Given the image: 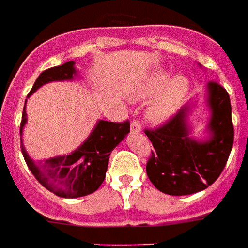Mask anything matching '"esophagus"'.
I'll list each match as a JSON object with an SVG mask.
<instances>
[{"mask_svg":"<svg viewBox=\"0 0 248 248\" xmlns=\"http://www.w3.org/2000/svg\"><path fill=\"white\" fill-rule=\"evenodd\" d=\"M130 129L133 133H140V122L138 119H134L133 122L130 123Z\"/></svg>","mask_w":248,"mask_h":248,"instance_id":"1","label":"esophagus"}]
</instances>
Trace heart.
<instances>
[{"instance_id": "1", "label": "heart", "mask_w": 248, "mask_h": 248, "mask_svg": "<svg viewBox=\"0 0 248 248\" xmlns=\"http://www.w3.org/2000/svg\"><path fill=\"white\" fill-rule=\"evenodd\" d=\"M168 79H169V73L157 71L148 79V82L146 83L143 91L140 93L142 97H151L163 90L156 97L148 111L150 119L156 123L164 122L177 111L189 88L188 79L184 75H178L173 78L166 86L165 84ZM164 85L166 87H164Z\"/></svg>"}]
</instances>
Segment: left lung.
Wrapping results in <instances>:
<instances>
[{"mask_svg":"<svg viewBox=\"0 0 248 248\" xmlns=\"http://www.w3.org/2000/svg\"><path fill=\"white\" fill-rule=\"evenodd\" d=\"M207 93L213 112L209 124L213 136L207 142L188 137L187 105L160 126L144 129L154 146L146 171L162 193L184 196L203 191L225 168L234 140L231 98L224 87L215 80L207 83Z\"/></svg>","mask_w":248,"mask_h":248,"instance_id":"left-lung-1","label":"left lung"}]
</instances>
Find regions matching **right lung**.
Listing matches in <instances>:
<instances>
[{
    "instance_id": "right-lung-1",
    "label": "right lung",
    "mask_w": 248,
    "mask_h": 248,
    "mask_svg": "<svg viewBox=\"0 0 248 248\" xmlns=\"http://www.w3.org/2000/svg\"><path fill=\"white\" fill-rule=\"evenodd\" d=\"M74 74V61L47 69L39 74L28 96L46 83L69 80L73 79ZM21 119L20 133L27 122L25 108ZM129 130V120L122 123L100 120L88 140L70 155L34 162L28 156L23 146L21 152L29 170L43 187L60 197L75 199L91 195L98 189L106 175L110 154Z\"/></svg>"
}]
</instances>
